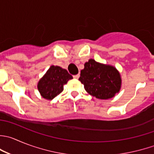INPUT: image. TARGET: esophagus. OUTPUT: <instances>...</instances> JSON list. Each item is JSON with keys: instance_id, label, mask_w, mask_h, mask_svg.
Masks as SVG:
<instances>
[{"instance_id": "esophagus-1", "label": "esophagus", "mask_w": 154, "mask_h": 154, "mask_svg": "<svg viewBox=\"0 0 154 154\" xmlns=\"http://www.w3.org/2000/svg\"><path fill=\"white\" fill-rule=\"evenodd\" d=\"M80 77V74H76V75H74V78L78 79Z\"/></svg>"}]
</instances>
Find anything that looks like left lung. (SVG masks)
Instances as JSON below:
<instances>
[{
    "instance_id": "left-lung-1",
    "label": "left lung",
    "mask_w": 154,
    "mask_h": 154,
    "mask_svg": "<svg viewBox=\"0 0 154 154\" xmlns=\"http://www.w3.org/2000/svg\"><path fill=\"white\" fill-rule=\"evenodd\" d=\"M79 80L86 92L99 99H108L120 92L122 80L117 68L89 59L80 71Z\"/></svg>"
}]
</instances>
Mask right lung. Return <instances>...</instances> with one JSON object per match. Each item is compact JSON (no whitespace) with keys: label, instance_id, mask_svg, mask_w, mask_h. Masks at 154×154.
I'll return each instance as SVG.
<instances>
[{"label":"right lung","instance_id":"add662e5","mask_svg":"<svg viewBox=\"0 0 154 154\" xmlns=\"http://www.w3.org/2000/svg\"><path fill=\"white\" fill-rule=\"evenodd\" d=\"M72 78L67 70L52 65L39 80L37 89L43 98L52 100L63 91L64 85Z\"/></svg>","mask_w":154,"mask_h":154}]
</instances>
